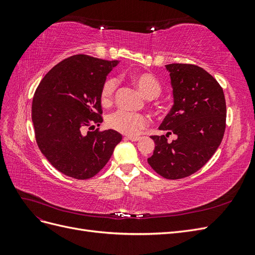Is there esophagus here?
Returning <instances> with one entry per match:
<instances>
[{"instance_id":"1","label":"esophagus","mask_w":255,"mask_h":255,"mask_svg":"<svg viewBox=\"0 0 255 255\" xmlns=\"http://www.w3.org/2000/svg\"><path fill=\"white\" fill-rule=\"evenodd\" d=\"M126 139H128V140H130V141H137V140H139V139H140V137H134V136H128V137H126Z\"/></svg>"}]
</instances>
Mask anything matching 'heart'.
Masks as SVG:
<instances>
[{
  "label": "heart",
  "mask_w": 255,
  "mask_h": 255,
  "mask_svg": "<svg viewBox=\"0 0 255 255\" xmlns=\"http://www.w3.org/2000/svg\"><path fill=\"white\" fill-rule=\"evenodd\" d=\"M130 80L140 89L142 94L148 99H154L161 92V85L159 81L151 73L141 72L130 75ZM118 87V79L111 76L103 83L101 89V103L109 105L115 97ZM107 125L115 130L128 136H135L149 125V118L139 113L118 110L111 114L107 118Z\"/></svg>",
  "instance_id": "obj_1"
}]
</instances>
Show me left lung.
<instances>
[{
	"instance_id": "obj_1",
	"label": "left lung",
	"mask_w": 255,
	"mask_h": 255,
	"mask_svg": "<svg viewBox=\"0 0 255 255\" xmlns=\"http://www.w3.org/2000/svg\"><path fill=\"white\" fill-rule=\"evenodd\" d=\"M174 103L159 126L166 135L151 136L155 142L148 163L168 180H179L201 169L221 143L226 129L227 105L219 83L203 68L170 64ZM173 132L177 139L167 141Z\"/></svg>"
}]
</instances>
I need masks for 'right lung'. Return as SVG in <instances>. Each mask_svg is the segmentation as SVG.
<instances>
[{"mask_svg": "<svg viewBox=\"0 0 255 255\" xmlns=\"http://www.w3.org/2000/svg\"><path fill=\"white\" fill-rule=\"evenodd\" d=\"M118 60L78 54L60 61L35 91L32 120L38 146L51 165L76 180L102 170L122 136L100 130L101 89Z\"/></svg>", "mask_w": 255, "mask_h": 255, "instance_id": "1", "label": "right lung"}]
</instances>
